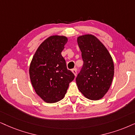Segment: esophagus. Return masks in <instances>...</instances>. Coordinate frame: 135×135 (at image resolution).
Masks as SVG:
<instances>
[{
    "label": "esophagus",
    "mask_w": 135,
    "mask_h": 135,
    "mask_svg": "<svg viewBox=\"0 0 135 135\" xmlns=\"http://www.w3.org/2000/svg\"><path fill=\"white\" fill-rule=\"evenodd\" d=\"M71 71H72L73 74L75 75V76L76 75V69H73L71 70Z\"/></svg>",
    "instance_id": "34e87169"
}]
</instances>
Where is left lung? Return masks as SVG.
Wrapping results in <instances>:
<instances>
[{
    "mask_svg": "<svg viewBox=\"0 0 135 135\" xmlns=\"http://www.w3.org/2000/svg\"><path fill=\"white\" fill-rule=\"evenodd\" d=\"M83 65L76 78L78 90L86 98L98 100L108 91L114 76L113 59L105 45L94 35L77 38Z\"/></svg>",
    "mask_w": 135,
    "mask_h": 135,
    "instance_id": "8db88e82",
    "label": "left lung"
}]
</instances>
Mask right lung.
<instances>
[{
  "instance_id": "obj_1",
  "label": "right lung",
  "mask_w": 135,
  "mask_h": 135,
  "mask_svg": "<svg viewBox=\"0 0 135 135\" xmlns=\"http://www.w3.org/2000/svg\"><path fill=\"white\" fill-rule=\"evenodd\" d=\"M68 38L52 35L40 44L34 54L29 68L32 85L35 92L44 102L55 103L62 100L69 83L75 78L67 69L61 52Z\"/></svg>"
}]
</instances>
